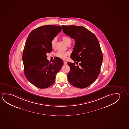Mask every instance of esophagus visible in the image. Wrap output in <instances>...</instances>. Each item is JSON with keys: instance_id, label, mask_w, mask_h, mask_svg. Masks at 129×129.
<instances>
[{"instance_id": "obj_1", "label": "esophagus", "mask_w": 129, "mask_h": 129, "mask_svg": "<svg viewBox=\"0 0 129 129\" xmlns=\"http://www.w3.org/2000/svg\"><path fill=\"white\" fill-rule=\"evenodd\" d=\"M63 63L64 65H67V62H66V61H64Z\"/></svg>"}]
</instances>
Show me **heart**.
<instances>
[{"mask_svg": "<svg viewBox=\"0 0 129 129\" xmlns=\"http://www.w3.org/2000/svg\"><path fill=\"white\" fill-rule=\"evenodd\" d=\"M62 39L64 42L67 44V45L70 44L71 43V38L68 37V36H63L62 38ZM56 42H57V39L56 37H54L53 39L51 42H50V44H51V47H52L53 48H54L55 47V46H56ZM69 54V52H67V51H57L55 54V55L57 57H58V58H60L62 59H65L67 56Z\"/></svg>", "mask_w": 129, "mask_h": 129, "instance_id": "1", "label": "heart"}]
</instances>
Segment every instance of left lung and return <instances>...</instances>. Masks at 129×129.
I'll return each instance as SVG.
<instances>
[{"instance_id":"obj_1","label":"left lung","mask_w":129,"mask_h":129,"mask_svg":"<svg viewBox=\"0 0 129 129\" xmlns=\"http://www.w3.org/2000/svg\"><path fill=\"white\" fill-rule=\"evenodd\" d=\"M62 27L64 33L75 41L71 57L77 65L68 62L71 69L68 80L76 87L86 88L96 80L100 72L103 57L99 42L94 34L83 26L62 25Z\"/></svg>"}]
</instances>
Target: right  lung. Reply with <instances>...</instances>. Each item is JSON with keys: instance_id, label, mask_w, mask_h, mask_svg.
I'll return each instance as SVG.
<instances>
[{"instance_id": "add662e5", "label": "right lung", "mask_w": 129, "mask_h": 129, "mask_svg": "<svg viewBox=\"0 0 129 129\" xmlns=\"http://www.w3.org/2000/svg\"><path fill=\"white\" fill-rule=\"evenodd\" d=\"M59 26L45 25L33 30L28 36L22 54L25 76L36 87L47 88L54 83L63 61L56 57L52 62L47 53L52 51L50 42L61 31Z\"/></svg>"}]
</instances>
